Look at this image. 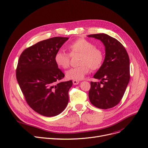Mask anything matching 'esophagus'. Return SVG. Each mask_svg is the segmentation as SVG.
Segmentation results:
<instances>
[{
  "label": "esophagus",
  "instance_id": "1",
  "mask_svg": "<svg viewBox=\"0 0 148 148\" xmlns=\"http://www.w3.org/2000/svg\"><path fill=\"white\" fill-rule=\"evenodd\" d=\"M79 83V80H73V84L74 85H77Z\"/></svg>",
  "mask_w": 148,
  "mask_h": 148
}]
</instances>
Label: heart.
<instances>
[{"mask_svg":"<svg viewBox=\"0 0 148 148\" xmlns=\"http://www.w3.org/2000/svg\"><path fill=\"white\" fill-rule=\"evenodd\" d=\"M71 56L81 54L79 60V66L71 68L66 72L68 79L79 80L88 74L91 69L92 71L99 69L104 62V53L101 49L95 47L90 40L80 38L67 46ZM70 55L63 51H58L55 54L54 61L57 66L66 69L70 66Z\"/></svg>","mask_w":148,"mask_h":148,"instance_id":"heart-1","label":"heart"}]
</instances>
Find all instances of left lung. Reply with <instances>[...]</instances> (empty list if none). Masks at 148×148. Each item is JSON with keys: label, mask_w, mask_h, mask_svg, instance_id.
<instances>
[{"label": "left lung", "mask_w": 148, "mask_h": 148, "mask_svg": "<svg viewBox=\"0 0 148 148\" xmlns=\"http://www.w3.org/2000/svg\"><path fill=\"white\" fill-rule=\"evenodd\" d=\"M100 40L105 47V58L91 82L88 96L94 106L102 109L115 106L122 99L130 81V59L124 47L106 34L88 35Z\"/></svg>", "instance_id": "left-lung-1"}]
</instances>
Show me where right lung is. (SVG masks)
I'll use <instances>...</instances> for the list:
<instances>
[{"instance_id":"obj_1","label":"right lung","mask_w":148,"mask_h":148,"mask_svg":"<svg viewBox=\"0 0 148 148\" xmlns=\"http://www.w3.org/2000/svg\"><path fill=\"white\" fill-rule=\"evenodd\" d=\"M68 39L54 37L39 42L24 49L19 58L17 81L29 106L41 115H58L68 104L72 81H62L64 74L54 61Z\"/></svg>"}]
</instances>
